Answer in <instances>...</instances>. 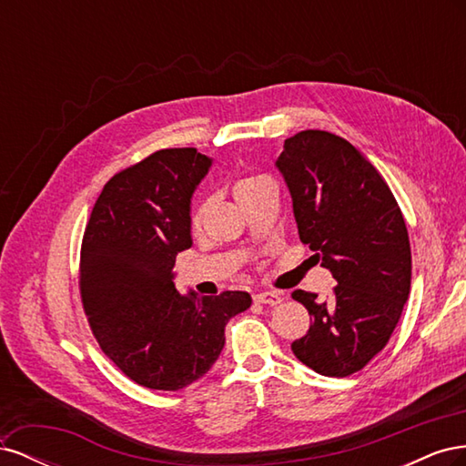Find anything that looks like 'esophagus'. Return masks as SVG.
Wrapping results in <instances>:
<instances>
[{
  "mask_svg": "<svg viewBox=\"0 0 466 466\" xmlns=\"http://www.w3.org/2000/svg\"><path fill=\"white\" fill-rule=\"evenodd\" d=\"M255 301L264 303V305H279L281 301H284V298H281L279 293H274V291H260V293L255 295Z\"/></svg>",
  "mask_w": 466,
  "mask_h": 466,
  "instance_id": "esophagus-1",
  "label": "esophagus"
}]
</instances>
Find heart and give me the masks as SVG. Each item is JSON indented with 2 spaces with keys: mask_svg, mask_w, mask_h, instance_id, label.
Here are the masks:
<instances>
[{
  "mask_svg": "<svg viewBox=\"0 0 466 466\" xmlns=\"http://www.w3.org/2000/svg\"><path fill=\"white\" fill-rule=\"evenodd\" d=\"M264 187H272V180L268 178V177H264V175H248V177L238 178V180L235 182V187H233L235 198L241 200L243 196H247V194H250V192H255V190H260V188H264ZM204 214H206V202L196 204L194 209H192V214H190V225H192L194 229H198L200 225H202Z\"/></svg>",
  "mask_w": 466,
  "mask_h": 466,
  "instance_id": "b5f03b06",
  "label": "heart"
}]
</instances>
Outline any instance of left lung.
<instances>
[{"label": "left lung", "mask_w": 466, "mask_h": 466, "mask_svg": "<svg viewBox=\"0 0 466 466\" xmlns=\"http://www.w3.org/2000/svg\"><path fill=\"white\" fill-rule=\"evenodd\" d=\"M276 167L291 194L299 238L338 281L327 301L303 289L291 293L313 320L291 350L320 375L348 377L387 346L410 293L402 211L377 168L330 132L288 137Z\"/></svg>", "instance_id": "1"}]
</instances>
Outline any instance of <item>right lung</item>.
<instances>
[{"label":"right lung","mask_w":466,"mask_h":466,"mask_svg":"<svg viewBox=\"0 0 466 466\" xmlns=\"http://www.w3.org/2000/svg\"><path fill=\"white\" fill-rule=\"evenodd\" d=\"M211 159L194 147L151 153L112 177L81 243L79 289L105 354L137 385L185 389L209 371L247 291L180 295L175 260L192 245L190 198Z\"/></svg>","instance_id":"right-lung-1"}]
</instances>
